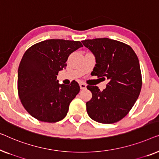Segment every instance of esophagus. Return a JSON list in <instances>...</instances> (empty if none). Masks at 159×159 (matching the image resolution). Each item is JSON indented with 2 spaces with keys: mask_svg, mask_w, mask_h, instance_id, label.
<instances>
[{
  "mask_svg": "<svg viewBox=\"0 0 159 159\" xmlns=\"http://www.w3.org/2000/svg\"><path fill=\"white\" fill-rule=\"evenodd\" d=\"M80 89H86V85L84 84V83H80L79 84Z\"/></svg>",
  "mask_w": 159,
  "mask_h": 159,
  "instance_id": "1",
  "label": "esophagus"
}]
</instances>
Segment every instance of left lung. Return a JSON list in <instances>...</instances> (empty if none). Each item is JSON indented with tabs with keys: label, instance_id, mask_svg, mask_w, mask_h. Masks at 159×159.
<instances>
[{
	"label": "left lung",
	"instance_id": "1",
	"mask_svg": "<svg viewBox=\"0 0 159 159\" xmlns=\"http://www.w3.org/2000/svg\"><path fill=\"white\" fill-rule=\"evenodd\" d=\"M96 60L93 73L108 80L106 89L87 86L92 98L86 102L89 117L103 124L114 123L127 115L139 97L142 77L138 58L127 44L109 39L82 41Z\"/></svg>",
	"mask_w": 159,
	"mask_h": 159
}]
</instances>
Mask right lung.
Returning a JSON list of instances; mask_svg holds the SVG:
<instances>
[{
	"label": "right lung",
	"instance_id": "1",
	"mask_svg": "<svg viewBox=\"0 0 159 159\" xmlns=\"http://www.w3.org/2000/svg\"><path fill=\"white\" fill-rule=\"evenodd\" d=\"M81 47L79 41L48 39L24 53L18 70V91L21 104L33 117L56 122L66 117L80 86L75 80L60 84L57 75L66 68L69 55Z\"/></svg>",
	"mask_w": 159,
	"mask_h": 159
}]
</instances>
